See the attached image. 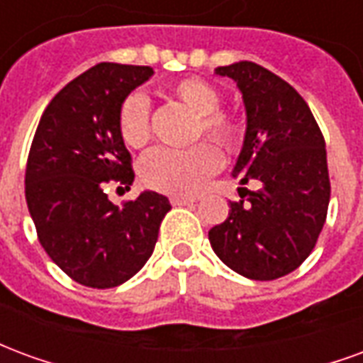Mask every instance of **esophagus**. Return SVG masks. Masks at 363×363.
I'll list each match as a JSON object with an SVG mask.
<instances>
[{"mask_svg":"<svg viewBox=\"0 0 363 363\" xmlns=\"http://www.w3.org/2000/svg\"><path fill=\"white\" fill-rule=\"evenodd\" d=\"M192 202H196L194 196H171V204L173 206H186L192 204Z\"/></svg>","mask_w":363,"mask_h":363,"instance_id":"34e87169","label":"esophagus"}]
</instances>
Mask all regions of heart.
<instances>
[{
	"label": "heart",
	"instance_id": "heart-1",
	"mask_svg": "<svg viewBox=\"0 0 363 363\" xmlns=\"http://www.w3.org/2000/svg\"><path fill=\"white\" fill-rule=\"evenodd\" d=\"M165 95L196 114L194 138L206 135L221 150L233 153L243 143V122L231 111L220 108L221 95L202 77H182L169 83ZM118 132L132 150H142L151 140V106L142 93L128 95L118 108ZM223 159L218 147L202 142L189 150H155L143 159V182L167 194H196L218 173Z\"/></svg>",
	"mask_w": 363,
	"mask_h": 363
}]
</instances>
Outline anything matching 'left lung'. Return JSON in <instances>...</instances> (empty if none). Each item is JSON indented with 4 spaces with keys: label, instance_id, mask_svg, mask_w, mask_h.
Instances as JSON below:
<instances>
[{
    "label": "left lung",
    "instance_id": "8db88e82",
    "mask_svg": "<svg viewBox=\"0 0 363 363\" xmlns=\"http://www.w3.org/2000/svg\"><path fill=\"white\" fill-rule=\"evenodd\" d=\"M243 93L247 134L233 177L260 189H239L241 200L210 229L216 255L251 280L294 272L317 245L327 220L330 181L327 150L311 108L289 83L255 62L221 66Z\"/></svg>",
    "mask_w": 363,
    "mask_h": 363
}]
</instances>
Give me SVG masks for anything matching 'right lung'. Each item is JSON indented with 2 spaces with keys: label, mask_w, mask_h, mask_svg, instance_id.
<instances>
[{
  "label": "right lung",
  "mask_w": 363,
  "mask_h": 363,
  "mask_svg": "<svg viewBox=\"0 0 363 363\" xmlns=\"http://www.w3.org/2000/svg\"><path fill=\"white\" fill-rule=\"evenodd\" d=\"M151 74L150 66L96 64L52 99L30 143L25 198L38 241L87 288H114L140 272L171 210L151 190L122 206L106 196L111 184L130 190L134 182L118 108Z\"/></svg>",
  "instance_id": "right-lung-1"
}]
</instances>
